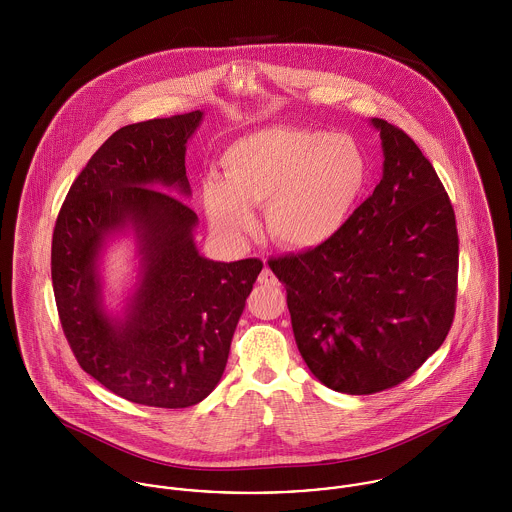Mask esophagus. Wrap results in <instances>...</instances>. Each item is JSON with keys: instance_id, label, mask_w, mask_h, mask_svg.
<instances>
[{"instance_id": "esophagus-1", "label": "esophagus", "mask_w": 512, "mask_h": 512, "mask_svg": "<svg viewBox=\"0 0 512 512\" xmlns=\"http://www.w3.org/2000/svg\"><path fill=\"white\" fill-rule=\"evenodd\" d=\"M258 282H260L262 286H270V288H278V286H280L278 278L274 276V272H272L270 268H264V270H262V274L258 276Z\"/></svg>"}]
</instances>
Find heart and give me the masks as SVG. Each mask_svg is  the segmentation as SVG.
<instances>
[{"label":"heart","instance_id":"heart-1","mask_svg":"<svg viewBox=\"0 0 512 512\" xmlns=\"http://www.w3.org/2000/svg\"><path fill=\"white\" fill-rule=\"evenodd\" d=\"M222 179L203 183V205L222 236L242 240L266 205L270 236L288 250L327 244L351 219L366 187V157L343 134L272 126L234 140Z\"/></svg>","mask_w":512,"mask_h":512}]
</instances>
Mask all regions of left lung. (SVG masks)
<instances>
[{"label":"left lung","instance_id":"1","mask_svg":"<svg viewBox=\"0 0 512 512\" xmlns=\"http://www.w3.org/2000/svg\"><path fill=\"white\" fill-rule=\"evenodd\" d=\"M380 134L382 179L323 246L272 258L286 286L297 349L343 394L412 376L445 341L457 292L455 213L436 169L400 128Z\"/></svg>","mask_w":512,"mask_h":512}]
</instances>
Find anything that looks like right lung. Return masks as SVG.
Returning <instances> with one entry per match:
<instances>
[{"instance_id": "obj_1", "label": "right lung", "mask_w": 512, "mask_h": 512, "mask_svg": "<svg viewBox=\"0 0 512 512\" xmlns=\"http://www.w3.org/2000/svg\"><path fill=\"white\" fill-rule=\"evenodd\" d=\"M201 122L195 110L114 132L76 177L53 232L55 301L78 365L155 408H187L215 390L262 272L258 258H205L199 219L175 197H191L185 151ZM120 235L135 238L139 276L123 307L110 310L101 258Z\"/></svg>"}]
</instances>
